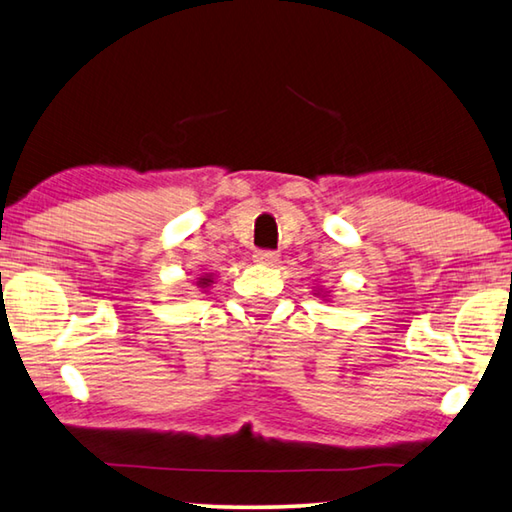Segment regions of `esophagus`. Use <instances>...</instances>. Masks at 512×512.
Returning <instances> with one entry per match:
<instances>
[{
  "label": "esophagus",
  "instance_id": "esophagus-1",
  "mask_svg": "<svg viewBox=\"0 0 512 512\" xmlns=\"http://www.w3.org/2000/svg\"><path fill=\"white\" fill-rule=\"evenodd\" d=\"M277 259H280V255L275 250H257L255 253V262L259 264H277Z\"/></svg>",
  "mask_w": 512,
  "mask_h": 512
}]
</instances>
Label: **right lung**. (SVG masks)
I'll return each mask as SVG.
<instances>
[{"instance_id":"obj_1","label":"right lung","mask_w":512,"mask_h":512,"mask_svg":"<svg viewBox=\"0 0 512 512\" xmlns=\"http://www.w3.org/2000/svg\"><path fill=\"white\" fill-rule=\"evenodd\" d=\"M210 284H212V277H210V275L199 277V282H197V286H201V288H206V286H210Z\"/></svg>"}]
</instances>
